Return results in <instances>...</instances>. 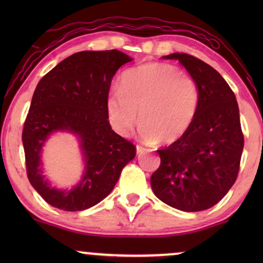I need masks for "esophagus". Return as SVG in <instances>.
I'll return each instance as SVG.
<instances>
[{
    "label": "esophagus",
    "instance_id": "1",
    "mask_svg": "<svg viewBox=\"0 0 263 263\" xmlns=\"http://www.w3.org/2000/svg\"><path fill=\"white\" fill-rule=\"evenodd\" d=\"M143 151L145 149H143L141 146H136V154H138V156H141V154L143 153Z\"/></svg>",
    "mask_w": 263,
    "mask_h": 263
}]
</instances>
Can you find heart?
Masks as SVG:
<instances>
[{
  "label": "heart",
  "mask_w": 263,
  "mask_h": 263,
  "mask_svg": "<svg viewBox=\"0 0 263 263\" xmlns=\"http://www.w3.org/2000/svg\"><path fill=\"white\" fill-rule=\"evenodd\" d=\"M199 104V86L189 74L168 63H146L123 74L106 100V114L111 128L125 136L139 110L143 141L172 143L188 132Z\"/></svg>",
  "instance_id": "b5f03b06"
}]
</instances>
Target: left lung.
Wrapping results in <instances>:
<instances>
[{"mask_svg": "<svg viewBox=\"0 0 263 263\" xmlns=\"http://www.w3.org/2000/svg\"><path fill=\"white\" fill-rule=\"evenodd\" d=\"M176 60L196 81L200 104L188 132L164 149L151 186L164 203L184 212L217 204L236 182L244 138L236 96L210 64L188 53L163 56Z\"/></svg>", "mask_w": 263, "mask_h": 263, "instance_id": "obj_1", "label": "left lung"}]
</instances>
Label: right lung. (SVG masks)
Instances as JSON below:
<instances>
[{"label": "right lung", "mask_w": 263, "mask_h": 263, "mask_svg": "<svg viewBox=\"0 0 263 263\" xmlns=\"http://www.w3.org/2000/svg\"><path fill=\"white\" fill-rule=\"evenodd\" d=\"M132 57L118 50L80 51L52 68L38 82L25 121L23 145L32 186L52 207L84 211L111 193L121 171L134 159L136 148L116 134L107 121L111 80ZM57 132L77 138L84 170L71 189H56L46 177L41 157Z\"/></svg>", "instance_id": "right-lung-1"}]
</instances>
